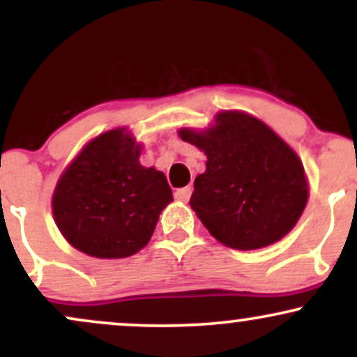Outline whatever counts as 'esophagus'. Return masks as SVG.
<instances>
[{"instance_id":"34e87169","label":"esophagus","mask_w":357,"mask_h":357,"mask_svg":"<svg viewBox=\"0 0 357 357\" xmlns=\"http://www.w3.org/2000/svg\"><path fill=\"white\" fill-rule=\"evenodd\" d=\"M192 192V188L191 186H186V188H179V190L174 191V198L178 199V202H188L190 199Z\"/></svg>"}]
</instances>
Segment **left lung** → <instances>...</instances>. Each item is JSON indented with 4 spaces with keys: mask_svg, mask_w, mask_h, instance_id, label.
<instances>
[{
    "mask_svg": "<svg viewBox=\"0 0 357 357\" xmlns=\"http://www.w3.org/2000/svg\"><path fill=\"white\" fill-rule=\"evenodd\" d=\"M179 137L208 158L190 204L220 243L264 248L296 227L309 196L305 171L292 147L268 126L227 110L206 132L181 129Z\"/></svg>",
    "mask_w": 357,
    "mask_h": 357,
    "instance_id": "1",
    "label": "left lung"
}]
</instances>
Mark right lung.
I'll list each match as a JSON object with an SVG mask.
<instances>
[{"label":"right lung","instance_id":"add662e5","mask_svg":"<svg viewBox=\"0 0 357 357\" xmlns=\"http://www.w3.org/2000/svg\"><path fill=\"white\" fill-rule=\"evenodd\" d=\"M126 129L90 141L53 191L55 223L72 247L96 258H126L144 248L173 202L166 176L139 162Z\"/></svg>","mask_w":357,"mask_h":357}]
</instances>
